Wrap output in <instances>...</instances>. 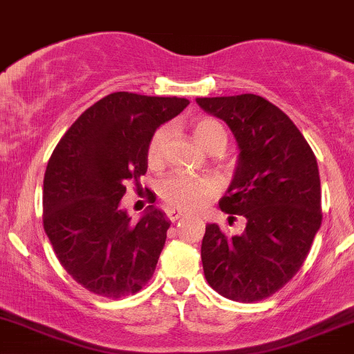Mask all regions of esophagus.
<instances>
[{
  "label": "esophagus",
  "instance_id": "obj_1",
  "mask_svg": "<svg viewBox=\"0 0 354 354\" xmlns=\"http://www.w3.org/2000/svg\"><path fill=\"white\" fill-rule=\"evenodd\" d=\"M167 216H169L170 221H177L180 220V218H184L185 213H182V211L178 209H167Z\"/></svg>",
  "mask_w": 354,
  "mask_h": 354
}]
</instances>
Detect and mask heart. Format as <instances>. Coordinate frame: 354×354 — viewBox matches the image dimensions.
<instances>
[{"instance_id": "1", "label": "heart", "mask_w": 354, "mask_h": 354, "mask_svg": "<svg viewBox=\"0 0 354 354\" xmlns=\"http://www.w3.org/2000/svg\"><path fill=\"white\" fill-rule=\"evenodd\" d=\"M194 140L206 151L225 150L227 133L221 122L213 118H201L192 124ZM169 129L158 127L151 134L147 147V160L151 167H158L163 160ZM220 192V180L213 176H187V174H172L160 185V196L167 206L180 211H198L206 206Z\"/></svg>"}]
</instances>
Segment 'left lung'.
Wrapping results in <instances>:
<instances>
[{"label":"left lung","instance_id":"8db88e82","mask_svg":"<svg viewBox=\"0 0 354 354\" xmlns=\"http://www.w3.org/2000/svg\"><path fill=\"white\" fill-rule=\"evenodd\" d=\"M196 102L235 136L239 163L220 207L247 221L239 235L206 225L204 276L221 297L264 300L304 266L322 223L315 155L293 121L266 98L242 93Z\"/></svg>","mask_w":354,"mask_h":354}]
</instances>
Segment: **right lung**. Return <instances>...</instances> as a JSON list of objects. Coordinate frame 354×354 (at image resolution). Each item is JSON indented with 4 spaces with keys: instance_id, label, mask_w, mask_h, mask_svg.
<instances>
[{
    "instance_id": "1",
    "label": "right lung",
    "mask_w": 354,
    "mask_h": 354,
    "mask_svg": "<svg viewBox=\"0 0 354 354\" xmlns=\"http://www.w3.org/2000/svg\"><path fill=\"white\" fill-rule=\"evenodd\" d=\"M187 98L115 92L86 109L61 138L44 176V230L76 283L107 298L134 295L151 279L170 221L150 206L133 223L121 199L140 189L147 147Z\"/></svg>"
}]
</instances>
